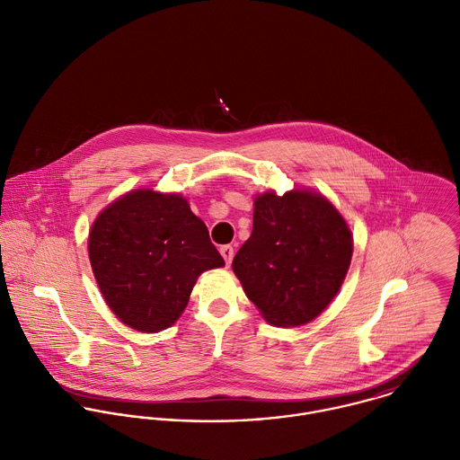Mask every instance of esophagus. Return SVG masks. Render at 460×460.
<instances>
[{"instance_id":"obj_1","label":"esophagus","mask_w":460,"mask_h":460,"mask_svg":"<svg viewBox=\"0 0 460 460\" xmlns=\"http://www.w3.org/2000/svg\"><path fill=\"white\" fill-rule=\"evenodd\" d=\"M219 252H221V255H223L225 262H226V264H230V262H232V259H234V248H232L230 244H225V246H221V248H219Z\"/></svg>"}]
</instances>
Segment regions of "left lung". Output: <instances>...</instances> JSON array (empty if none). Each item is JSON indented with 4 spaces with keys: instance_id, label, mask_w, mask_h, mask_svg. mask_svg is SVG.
I'll return each mask as SVG.
<instances>
[{
    "instance_id": "1",
    "label": "left lung",
    "mask_w": 460,
    "mask_h": 460,
    "mask_svg": "<svg viewBox=\"0 0 460 460\" xmlns=\"http://www.w3.org/2000/svg\"><path fill=\"white\" fill-rule=\"evenodd\" d=\"M351 232L321 194L266 192L232 268L246 296L275 326H300L333 300L348 273Z\"/></svg>"
}]
</instances>
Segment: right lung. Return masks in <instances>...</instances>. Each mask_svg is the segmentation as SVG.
<instances>
[{
  "label": "right lung",
  "instance_id": "add662e5",
  "mask_svg": "<svg viewBox=\"0 0 460 460\" xmlns=\"http://www.w3.org/2000/svg\"><path fill=\"white\" fill-rule=\"evenodd\" d=\"M89 259L107 305L139 332L169 328L198 277L225 266L187 199L152 189L128 192L98 216Z\"/></svg>",
  "mask_w": 460,
  "mask_h": 460
}]
</instances>
